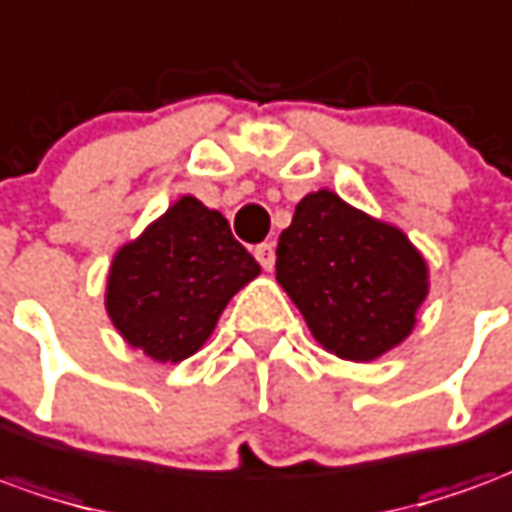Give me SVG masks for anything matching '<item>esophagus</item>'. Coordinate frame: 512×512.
Masks as SVG:
<instances>
[{"mask_svg": "<svg viewBox=\"0 0 512 512\" xmlns=\"http://www.w3.org/2000/svg\"><path fill=\"white\" fill-rule=\"evenodd\" d=\"M255 257L257 263L263 268H271L274 266V260H277V252H274V244H260L255 246Z\"/></svg>", "mask_w": 512, "mask_h": 512, "instance_id": "1", "label": "esophagus"}]
</instances>
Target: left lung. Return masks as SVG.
<instances>
[{
  "label": "left lung",
  "mask_w": 512,
  "mask_h": 512,
  "mask_svg": "<svg viewBox=\"0 0 512 512\" xmlns=\"http://www.w3.org/2000/svg\"><path fill=\"white\" fill-rule=\"evenodd\" d=\"M277 282L324 349L366 363L410 335L427 263L402 230L316 191L280 235Z\"/></svg>",
  "instance_id": "left-lung-1"
}]
</instances>
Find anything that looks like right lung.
<instances>
[{
  "label": "right lung",
  "instance_id": "1",
  "mask_svg": "<svg viewBox=\"0 0 512 512\" xmlns=\"http://www.w3.org/2000/svg\"><path fill=\"white\" fill-rule=\"evenodd\" d=\"M260 274L227 219L194 196L121 246L107 277V313L124 341L160 363H180L210 338L232 293Z\"/></svg>",
  "mask_w": 512,
  "mask_h": 512
}]
</instances>
